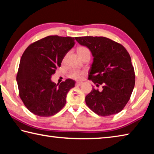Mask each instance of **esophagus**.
I'll list each match as a JSON object with an SVG mask.
<instances>
[{"label": "esophagus", "instance_id": "34e87169", "mask_svg": "<svg viewBox=\"0 0 154 154\" xmlns=\"http://www.w3.org/2000/svg\"><path fill=\"white\" fill-rule=\"evenodd\" d=\"M81 85H82L81 82H77L75 83V86H76V87H79V86H80Z\"/></svg>", "mask_w": 154, "mask_h": 154}]
</instances>
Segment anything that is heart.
<instances>
[{
	"label": "heart",
	"mask_w": 154,
	"mask_h": 154,
	"mask_svg": "<svg viewBox=\"0 0 154 154\" xmlns=\"http://www.w3.org/2000/svg\"><path fill=\"white\" fill-rule=\"evenodd\" d=\"M78 53H79V55H80V57H82L83 56H85L86 55H91V51L87 47H80L79 48H78ZM83 75H84V72L80 71V70H77V69H74L70 72L69 76L72 79L79 80H81L82 79Z\"/></svg>",
	"instance_id": "obj_1"
}]
</instances>
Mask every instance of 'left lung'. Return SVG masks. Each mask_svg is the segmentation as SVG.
<instances>
[{
    "instance_id": "8db88e82",
    "label": "left lung",
    "mask_w": 154,
    "mask_h": 154,
    "mask_svg": "<svg viewBox=\"0 0 154 154\" xmlns=\"http://www.w3.org/2000/svg\"><path fill=\"white\" fill-rule=\"evenodd\" d=\"M75 39L92 53L93 62L88 80L103 88L101 91L93 88L86 96V103L101 116L118 114L128 103L135 84L128 52L121 44L106 37L82 36Z\"/></svg>"
}]
</instances>
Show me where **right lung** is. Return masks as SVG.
<instances>
[{"instance_id": "1", "label": "right lung", "mask_w": 154, "mask_h": 154, "mask_svg": "<svg viewBox=\"0 0 154 154\" xmlns=\"http://www.w3.org/2000/svg\"><path fill=\"white\" fill-rule=\"evenodd\" d=\"M74 38L48 36L29 45L21 56L17 74L19 95L32 114L41 117L56 114L66 103V95L75 81L60 85L51 80L66 53L74 47Z\"/></svg>"}]
</instances>
